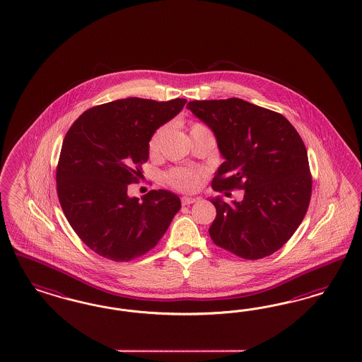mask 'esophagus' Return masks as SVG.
Here are the masks:
<instances>
[{
  "label": "esophagus",
  "mask_w": 362,
  "mask_h": 362,
  "mask_svg": "<svg viewBox=\"0 0 362 362\" xmlns=\"http://www.w3.org/2000/svg\"><path fill=\"white\" fill-rule=\"evenodd\" d=\"M199 199H196V197H187V196H185V197H182V205H190V204H194L196 201H197Z\"/></svg>",
  "instance_id": "34e87169"
}]
</instances>
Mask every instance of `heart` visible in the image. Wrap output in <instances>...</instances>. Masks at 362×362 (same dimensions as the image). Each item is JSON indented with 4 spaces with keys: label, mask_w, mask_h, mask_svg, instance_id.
Instances as JSON below:
<instances>
[{
    "label": "heart",
    "mask_w": 362,
    "mask_h": 362,
    "mask_svg": "<svg viewBox=\"0 0 362 362\" xmlns=\"http://www.w3.org/2000/svg\"><path fill=\"white\" fill-rule=\"evenodd\" d=\"M202 128H205V127L201 125V124H193L190 130ZM163 134H165V129L163 128L158 129L153 134L152 139L149 141V152H151V154H156L160 151L161 144H163ZM166 180L172 187H177L180 190H194L201 184V175L197 170L181 168V169L170 170L166 175Z\"/></svg>",
    "instance_id": "1"
}]
</instances>
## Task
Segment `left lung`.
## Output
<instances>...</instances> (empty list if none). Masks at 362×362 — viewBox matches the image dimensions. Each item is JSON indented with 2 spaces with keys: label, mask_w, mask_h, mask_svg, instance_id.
Returning a JSON list of instances; mask_svg holds the SVG:
<instances>
[{
  "label": "left lung",
  "mask_w": 362,
  "mask_h": 362,
  "mask_svg": "<svg viewBox=\"0 0 362 362\" xmlns=\"http://www.w3.org/2000/svg\"><path fill=\"white\" fill-rule=\"evenodd\" d=\"M187 107L211 129L225 158L213 190H244L243 201L210 199L217 211L210 238L245 259L273 255L303 222L312 196L303 139L280 113L241 98L190 101Z\"/></svg>",
  "instance_id": "8db88e82"
}]
</instances>
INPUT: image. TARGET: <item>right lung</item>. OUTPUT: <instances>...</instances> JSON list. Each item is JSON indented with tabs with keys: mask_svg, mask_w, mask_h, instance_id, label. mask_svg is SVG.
I'll return each mask as SVG.
<instances>
[{
	"mask_svg": "<svg viewBox=\"0 0 362 362\" xmlns=\"http://www.w3.org/2000/svg\"><path fill=\"white\" fill-rule=\"evenodd\" d=\"M187 100L165 103L130 97L83 112L70 127L57 165V194L70 226L93 252L116 262L148 253L181 208L178 196L151 190L129 197L154 132Z\"/></svg>",
	"mask_w": 362,
	"mask_h": 362,
	"instance_id": "add662e5",
	"label": "right lung"
}]
</instances>
